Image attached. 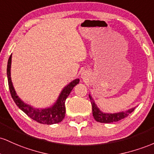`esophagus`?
Returning <instances> with one entry per match:
<instances>
[{
  "mask_svg": "<svg viewBox=\"0 0 154 154\" xmlns=\"http://www.w3.org/2000/svg\"><path fill=\"white\" fill-rule=\"evenodd\" d=\"M85 75H86L85 73H82V77H83V78L85 77Z\"/></svg>",
  "mask_w": 154,
  "mask_h": 154,
  "instance_id": "esophagus-1",
  "label": "esophagus"
}]
</instances>
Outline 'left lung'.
<instances>
[{"instance_id":"8db88e82","label":"left lung","mask_w":154,"mask_h":154,"mask_svg":"<svg viewBox=\"0 0 154 154\" xmlns=\"http://www.w3.org/2000/svg\"><path fill=\"white\" fill-rule=\"evenodd\" d=\"M89 99H90L91 106H92V114L94 116V119H95L97 122H100V123H112V122H118V121L122 120L124 118L130 114L134 111L135 108H133L132 109H129L128 110H126L124 112H120L117 113H105L103 112L100 111L99 108L97 107L95 103H94V100L91 98L90 94L89 95Z\"/></svg>"}]
</instances>
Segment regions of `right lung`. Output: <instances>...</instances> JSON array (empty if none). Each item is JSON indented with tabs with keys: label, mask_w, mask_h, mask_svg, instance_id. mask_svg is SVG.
<instances>
[{
	"label": "right lung",
	"mask_w": 154,
	"mask_h": 154,
	"mask_svg": "<svg viewBox=\"0 0 154 154\" xmlns=\"http://www.w3.org/2000/svg\"><path fill=\"white\" fill-rule=\"evenodd\" d=\"M11 54L8 58L7 65L8 83L11 97L13 98L14 101L17 106L30 118L33 119L34 121L38 122L40 124H53L62 122L65 116V100L70 94V91L73 89L74 86L79 83V79H75L64 88L57 102L52 107H50L49 108H45V109H37V108H32L30 105L25 104L17 96L11 79Z\"/></svg>",
	"instance_id": "1"
}]
</instances>
